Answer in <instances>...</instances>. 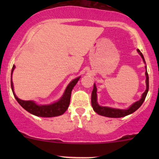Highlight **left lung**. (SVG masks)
Returning a JSON list of instances; mask_svg holds the SVG:
<instances>
[{
  "label": "left lung",
  "mask_w": 159,
  "mask_h": 159,
  "mask_svg": "<svg viewBox=\"0 0 159 159\" xmlns=\"http://www.w3.org/2000/svg\"><path fill=\"white\" fill-rule=\"evenodd\" d=\"M138 52L139 53L140 57L143 59V63L146 64L145 60H144L143 55L142 54V53L140 52L139 49H138ZM146 68V90L144 91V93L142 94L141 98L140 100L135 102L134 103H133L129 108L127 109H118V108H114V107H105V106H100L98 104L97 102V88H96V84H93V90L92 91V95H91V104H92V107L93 108V111L97 113L98 114L102 115L104 116H107V117H112V118H120V117H123V116H127L132 113H134V111L138 110L139 107L141 106V105L145 100L146 96H147V93L149 90V76L148 73H147V66H145Z\"/></svg>",
  "instance_id": "obj_1"
}]
</instances>
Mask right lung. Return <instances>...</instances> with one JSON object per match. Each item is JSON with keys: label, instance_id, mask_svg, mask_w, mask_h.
Wrapping results in <instances>:
<instances>
[{"label": "right lung", "instance_id": "right-lung-1", "mask_svg": "<svg viewBox=\"0 0 159 159\" xmlns=\"http://www.w3.org/2000/svg\"><path fill=\"white\" fill-rule=\"evenodd\" d=\"M15 67V65H13L12 72H11V75H12ZM80 78L81 77H78L72 80L66 87L61 98L58 101L50 104V105H38L34 101H30V100L25 101V100H21L18 98L15 92H14L13 82L12 81V76H11V88H12V93L15 96L16 99L17 100L19 105L25 110H26L27 112L35 115V116H41V117H53V116H61V115L64 114L65 111L67 110V108L69 107V102H70L72 90L76 84L78 83Z\"/></svg>", "mask_w": 159, "mask_h": 159}]
</instances>
